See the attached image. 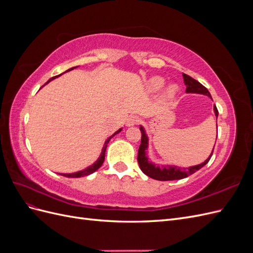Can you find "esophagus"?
Listing matches in <instances>:
<instances>
[{"mask_svg":"<svg viewBox=\"0 0 253 253\" xmlns=\"http://www.w3.org/2000/svg\"><path fill=\"white\" fill-rule=\"evenodd\" d=\"M139 122V118L137 116H129L127 119H126V126H136L137 124Z\"/></svg>","mask_w":253,"mask_h":253,"instance_id":"obj_1","label":"esophagus"}]
</instances>
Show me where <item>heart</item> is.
<instances>
[{"instance_id":"1","label":"heart","mask_w":253,"mask_h":253,"mask_svg":"<svg viewBox=\"0 0 253 253\" xmlns=\"http://www.w3.org/2000/svg\"><path fill=\"white\" fill-rule=\"evenodd\" d=\"M166 84V79L164 77H160V76H153L147 82H145V88L149 91V93H157L160 89L164 87ZM179 87L177 84L171 83L164 90V98L167 100H170V99L174 98L177 94Z\"/></svg>"}]
</instances>
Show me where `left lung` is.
<instances>
[{"label":"left lung","mask_w":253,"mask_h":253,"mask_svg":"<svg viewBox=\"0 0 253 253\" xmlns=\"http://www.w3.org/2000/svg\"><path fill=\"white\" fill-rule=\"evenodd\" d=\"M183 77V82H185L186 85V93L187 94H200V95H205L208 96L212 99L209 90L207 89L203 84H201L198 81H196L195 79H193L190 76L182 74ZM213 111L214 114H215V117L217 119L218 117V111L216 109V106H213ZM217 126V124H216ZM139 128L141 131V143L139 145V150H138V156H137V160H138L139 164V168L140 170L145 174L148 175L149 177L156 179V180H162V181H166V180H175V179H182L188 177L189 175L195 173L196 171H198L202 168L208 164V162L210 160L212 153L214 150L211 152V154L209 155V157L207 158L204 163L196 165V166H192L189 168H179L177 166H170V165H156L155 163L150 162L149 160V156L147 154V151L149 149V137L147 135V132H145L144 127L140 125Z\"/></svg>","instance_id":"8db88e82"}]
</instances>
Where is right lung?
Listing matches in <instances>:
<instances>
[{"label":"right lung","mask_w":253,"mask_h":253,"mask_svg":"<svg viewBox=\"0 0 253 253\" xmlns=\"http://www.w3.org/2000/svg\"><path fill=\"white\" fill-rule=\"evenodd\" d=\"M76 67H78V66H75V67H72V68H70V70H67L66 72H64V73H67V72H70V71H72V70H74V68H76ZM63 73V74H64ZM63 74H60V75H58V76H55V77H52V78H50L47 82H46V84L47 83H49L50 81H52L53 79H56V78H58V77H60L61 75H63ZM122 131V127H120L118 131H116L115 132L113 135H111L108 139L105 140V142H104V145H103V148H102V150H101V153H100V156L98 157V159L96 160V162L93 164V165H90V166H88L87 168H85V169H83V170H80V171H77V172H74V173H60V175H63V176H65V177H72V178H76V177H83V176H87V175H89V174H91V173H94L95 171H97L99 168H100L101 166H102V164H103V162H104V157H105V151H106V147H108V143H109V141L113 138V137L116 135V134H118V133H120Z\"/></svg>","instance_id":"add662e5"}]
</instances>
